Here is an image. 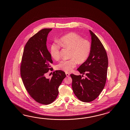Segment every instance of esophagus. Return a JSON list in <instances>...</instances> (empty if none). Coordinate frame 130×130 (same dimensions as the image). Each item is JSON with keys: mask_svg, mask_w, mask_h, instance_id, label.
I'll return each mask as SVG.
<instances>
[{"mask_svg": "<svg viewBox=\"0 0 130 130\" xmlns=\"http://www.w3.org/2000/svg\"><path fill=\"white\" fill-rule=\"evenodd\" d=\"M66 75H67V77H68V76H69L70 74L69 73H66Z\"/></svg>", "mask_w": 130, "mask_h": 130, "instance_id": "esophagus-1", "label": "esophagus"}]
</instances>
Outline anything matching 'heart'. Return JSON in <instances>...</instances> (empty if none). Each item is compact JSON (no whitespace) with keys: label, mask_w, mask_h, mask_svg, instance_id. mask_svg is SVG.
Instances as JSON below:
<instances>
[{"label":"heart","mask_w":130,"mask_h":130,"mask_svg":"<svg viewBox=\"0 0 130 130\" xmlns=\"http://www.w3.org/2000/svg\"><path fill=\"white\" fill-rule=\"evenodd\" d=\"M58 42L64 48L71 50L69 60L60 61L56 66L58 70L69 73L75 67L77 61L82 63L87 60L91 51V43L87 39H83L82 36L75 33H70L62 37ZM50 53L52 57L56 60L60 57V46L53 43L50 48Z\"/></svg>","instance_id":"heart-1"}]
</instances>
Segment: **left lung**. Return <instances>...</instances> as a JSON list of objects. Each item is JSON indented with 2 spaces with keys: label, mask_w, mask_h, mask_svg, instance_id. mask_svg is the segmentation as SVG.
<instances>
[{
  "label": "left lung",
  "mask_w": 130,
  "mask_h": 130,
  "mask_svg": "<svg viewBox=\"0 0 130 130\" xmlns=\"http://www.w3.org/2000/svg\"><path fill=\"white\" fill-rule=\"evenodd\" d=\"M91 51L87 60L77 69L83 75L71 74L73 91L78 99L85 103L95 100L105 85L108 58L105 49L97 36L91 30Z\"/></svg>",
  "instance_id": "1"
}]
</instances>
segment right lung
Instances as JSON below:
<instances>
[{"label":"right lung","mask_w":130,"mask_h":130,"mask_svg":"<svg viewBox=\"0 0 130 130\" xmlns=\"http://www.w3.org/2000/svg\"><path fill=\"white\" fill-rule=\"evenodd\" d=\"M52 28H44L32 36L25 46L20 72L26 90L34 100L42 104L53 102L58 94V88L65 73L60 70L53 73L52 78L45 76L52 71L51 55L46 46L47 37Z\"/></svg>","instance_id":"1"}]
</instances>
